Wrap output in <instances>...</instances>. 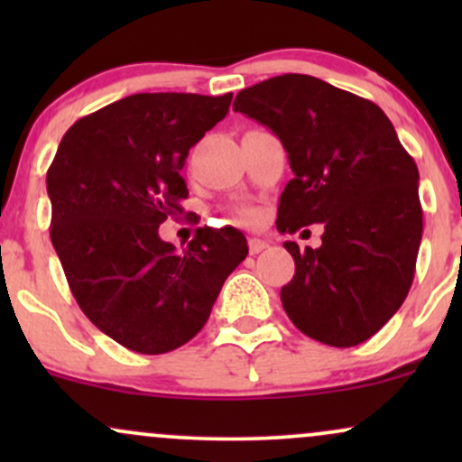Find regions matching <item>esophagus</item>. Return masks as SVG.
Segmentation results:
<instances>
[{
  "mask_svg": "<svg viewBox=\"0 0 462 462\" xmlns=\"http://www.w3.org/2000/svg\"><path fill=\"white\" fill-rule=\"evenodd\" d=\"M264 247H269V243L263 241V238H256V236L249 238V254H261Z\"/></svg>",
  "mask_w": 462,
  "mask_h": 462,
  "instance_id": "1",
  "label": "esophagus"
}]
</instances>
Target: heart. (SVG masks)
<instances>
[{
  "label": "heart",
  "mask_w": 462,
  "mask_h": 462,
  "mask_svg": "<svg viewBox=\"0 0 462 462\" xmlns=\"http://www.w3.org/2000/svg\"><path fill=\"white\" fill-rule=\"evenodd\" d=\"M247 217H252V215H247Z\"/></svg>",
  "instance_id": "b5f03b06"
}]
</instances>
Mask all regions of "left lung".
Returning a JSON list of instances; mask_svg holds the SVG:
<instances>
[{
    "mask_svg": "<svg viewBox=\"0 0 462 462\" xmlns=\"http://www.w3.org/2000/svg\"><path fill=\"white\" fill-rule=\"evenodd\" d=\"M236 113L289 153L278 230L323 224L317 249L286 241L295 275L280 298L306 337L332 347L367 341L404 304L423 217L419 171L393 124L369 99L319 78L286 73L243 88Z\"/></svg>",
    "mask_w": 462,
    "mask_h": 462,
    "instance_id": "obj_1",
    "label": "left lung"
}]
</instances>
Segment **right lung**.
Returning <instances> with one entry per match:
<instances>
[{
    "mask_svg": "<svg viewBox=\"0 0 462 462\" xmlns=\"http://www.w3.org/2000/svg\"><path fill=\"white\" fill-rule=\"evenodd\" d=\"M195 93H136L76 121L47 171L51 243L84 315L139 354L171 352L198 334L247 241L199 227L182 252L158 236L189 195V150L230 108Z\"/></svg>",
    "mask_w": 462,
    "mask_h": 462,
    "instance_id": "right-lung-1",
    "label": "right lung"
}]
</instances>
